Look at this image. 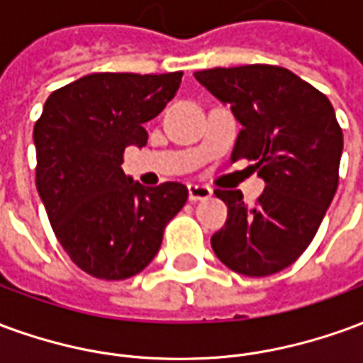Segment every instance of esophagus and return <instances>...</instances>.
<instances>
[{
  "label": "esophagus",
  "mask_w": 363,
  "mask_h": 363,
  "mask_svg": "<svg viewBox=\"0 0 363 363\" xmlns=\"http://www.w3.org/2000/svg\"><path fill=\"white\" fill-rule=\"evenodd\" d=\"M212 196V189L206 184H189V198L190 202H198V200H208Z\"/></svg>",
  "instance_id": "obj_1"
}]
</instances>
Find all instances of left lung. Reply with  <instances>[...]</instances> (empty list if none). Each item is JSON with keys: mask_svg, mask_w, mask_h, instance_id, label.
<instances>
[{"mask_svg": "<svg viewBox=\"0 0 363 363\" xmlns=\"http://www.w3.org/2000/svg\"><path fill=\"white\" fill-rule=\"evenodd\" d=\"M239 122L231 159L255 161L267 189L255 204L241 190H216L228 206L212 235L216 257L243 276H270L309 247L338 186L342 130L320 91L268 64L213 67L194 74Z\"/></svg>", "mask_w": 363, "mask_h": 363, "instance_id": "left-lung-1", "label": "left lung"}]
</instances>
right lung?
Segmentation results:
<instances>
[{
    "instance_id": "1",
    "label": "right lung",
    "mask_w": 363,
    "mask_h": 363,
    "mask_svg": "<svg viewBox=\"0 0 363 363\" xmlns=\"http://www.w3.org/2000/svg\"><path fill=\"white\" fill-rule=\"evenodd\" d=\"M182 72L91 74L54 91L36 120V190L67 257L101 280H126L157 255L186 204L181 182L142 186L122 171L128 145L179 89Z\"/></svg>"
}]
</instances>
